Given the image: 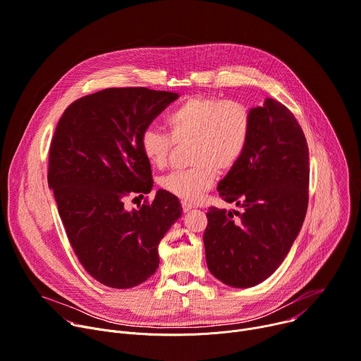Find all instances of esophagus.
I'll use <instances>...</instances> for the list:
<instances>
[{"label": "esophagus", "mask_w": 361, "mask_h": 361, "mask_svg": "<svg viewBox=\"0 0 361 361\" xmlns=\"http://www.w3.org/2000/svg\"><path fill=\"white\" fill-rule=\"evenodd\" d=\"M181 207H183V212H190L195 206L192 203H188V202H181Z\"/></svg>", "instance_id": "obj_1"}]
</instances>
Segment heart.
Masks as SVG:
<instances>
[{
  "mask_svg": "<svg viewBox=\"0 0 361 361\" xmlns=\"http://www.w3.org/2000/svg\"><path fill=\"white\" fill-rule=\"evenodd\" d=\"M166 126L169 134L145 128L140 148L151 166L164 169L173 145L190 142L192 166L164 176L159 185L183 202H194L213 185L216 170L226 173L242 159L252 135V116L240 102L191 96L167 114Z\"/></svg>",
  "mask_w": 361,
  "mask_h": 361,
  "instance_id": "1",
  "label": "heart"
}]
</instances>
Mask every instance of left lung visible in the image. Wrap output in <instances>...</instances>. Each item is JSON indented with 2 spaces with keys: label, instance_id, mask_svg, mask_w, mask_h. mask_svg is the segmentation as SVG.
Segmentation results:
<instances>
[{
  "label": "left lung",
  "instance_id": "obj_1",
  "mask_svg": "<svg viewBox=\"0 0 361 361\" xmlns=\"http://www.w3.org/2000/svg\"><path fill=\"white\" fill-rule=\"evenodd\" d=\"M250 116L247 149L217 185L242 212L209 207L203 235L209 271L233 288L255 286L278 269L308 207L310 155L298 121L271 97Z\"/></svg>",
  "mask_w": 361,
  "mask_h": 361
}]
</instances>
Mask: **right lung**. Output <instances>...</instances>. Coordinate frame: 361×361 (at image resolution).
<instances>
[{
    "mask_svg": "<svg viewBox=\"0 0 361 361\" xmlns=\"http://www.w3.org/2000/svg\"><path fill=\"white\" fill-rule=\"evenodd\" d=\"M177 97L147 87L104 89L71 104L56 126L49 187L82 267L109 288H133L154 275L159 240L181 216L178 199L164 190L138 210L123 207L129 195L152 188L140 135Z\"/></svg>",
    "mask_w": 361,
    "mask_h": 361,
    "instance_id": "right-lung-1",
    "label": "right lung"
}]
</instances>
